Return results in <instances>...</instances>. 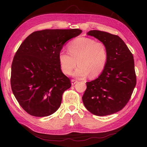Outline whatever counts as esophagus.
<instances>
[{"instance_id":"34e87169","label":"esophagus","mask_w":147,"mask_h":147,"mask_svg":"<svg viewBox=\"0 0 147 147\" xmlns=\"http://www.w3.org/2000/svg\"><path fill=\"white\" fill-rule=\"evenodd\" d=\"M77 82V80H74V79H72V80H71V83H72V85H74V84H75V83H76Z\"/></svg>"}]
</instances>
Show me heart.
Segmentation results:
<instances>
[{
	"label": "heart",
	"mask_w": 147,
	"mask_h": 147,
	"mask_svg": "<svg viewBox=\"0 0 147 147\" xmlns=\"http://www.w3.org/2000/svg\"><path fill=\"white\" fill-rule=\"evenodd\" d=\"M69 52L61 51L59 61L63 73L69 75L77 64L79 65L73 75L84 78L100 75L107 63L109 55L105 43L88 37L75 38L68 45Z\"/></svg>",
	"instance_id": "b5f03b06"
}]
</instances>
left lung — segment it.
<instances>
[{
    "label": "left lung",
    "mask_w": 147,
    "mask_h": 147,
    "mask_svg": "<svg viewBox=\"0 0 147 147\" xmlns=\"http://www.w3.org/2000/svg\"><path fill=\"white\" fill-rule=\"evenodd\" d=\"M105 43L109 58L99 77L86 82L82 97L86 109L97 116H106L122 110L136 85L134 57L118 35L93 30L87 33Z\"/></svg>",
    "instance_id": "8db88e82"
}]
</instances>
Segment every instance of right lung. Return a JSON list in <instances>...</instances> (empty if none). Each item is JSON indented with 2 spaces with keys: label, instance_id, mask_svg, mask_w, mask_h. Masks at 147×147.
<instances>
[{
  "label": "right lung",
  "instance_id": "1",
  "mask_svg": "<svg viewBox=\"0 0 147 147\" xmlns=\"http://www.w3.org/2000/svg\"><path fill=\"white\" fill-rule=\"evenodd\" d=\"M82 32L78 29L35 31L18 49L11 64V87L29 115L47 117L59 108L71 83L61 69L59 54L67 41Z\"/></svg>",
  "mask_w": 147,
  "mask_h": 147
}]
</instances>
